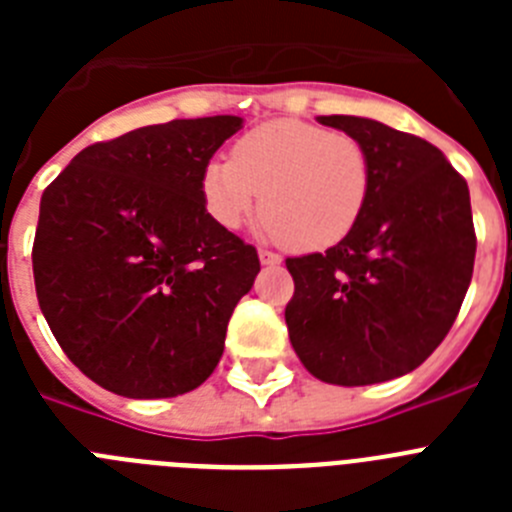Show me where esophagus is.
Instances as JSON below:
<instances>
[{
  "mask_svg": "<svg viewBox=\"0 0 512 512\" xmlns=\"http://www.w3.org/2000/svg\"><path fill=\"white\" fill-rule=\"evenodd\" d=\"M259 259H261V264H264V266L282 264V256H279V253H274V251H266V248H261V251H259Z\"/></svg>",
  "mask_w": 512,
  "mask_h": 512,
  "instance_id": "34e87169",
  "label": "esophagus"
}]
</instances>
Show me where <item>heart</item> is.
<instances>
[{"label":"heart","mask_w":512,"mask_h":512,"mask_svg":"<svg viewBox=\"0 0 512 512\" xmlns=\"http://www.w3.org/2000/svg\"><path fill=\"white\" fill-rule=\"evenodd\" d=\"M369 189L372 161L359 140L302 120L253 128L235 143L233 158L205 166L200 182L215 223L241 228L261 197V220L302 253L338 246L364 215Z\"/></svg>","instance_id":"b5f03b06"}]
</instances>
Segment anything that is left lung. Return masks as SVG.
Instances as JSON below:
<instances>
[{
  "label": "left lung",
  "instance_id": "left-lung-1",
  "mask_svg": "<svg viewBox=\"0 0 512 512\" xmlns=\"http://www.w3.org/2000/svg\"><path fill=\"white\" fill-rule=\"evenodd\" d=\"M318 122L366 148L372 189L338 246L287 259L289 341L320 382H387L418 369L459 315L477 251L469 187L418 135L354 115Z\"/></svg>",
  "mask_w": 512,
  "mask_h": 512
}]
</instances>
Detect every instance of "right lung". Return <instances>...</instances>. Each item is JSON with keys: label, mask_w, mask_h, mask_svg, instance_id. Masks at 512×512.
I'll list each match as a JSON object with an SVG mask.
<instances>
[{"label": "right lung", "mask_w": 512, "mask_h": 512, "mask_svg": "<svg viewBox=\"0 0 512 512\" xmlns=\"http://www.w3.org/2000/svg\"><path fill=\"white\" fill-rule=\"evenodd\" d=\"M243 117L171 120L94 143L40 200L33 274L63 354L133 400L200 387L259 253L215 223L202 171Z\"/></svg>", "instance_id": "right-lung-1"}]
</instances>
